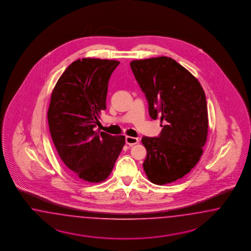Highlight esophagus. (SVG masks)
<instances>
[{"label":"esophagus","mask_w":251,"mask_h":251,"mask_svg":"<svg viewBox=\"0 0 251 251\" xmlns=\"http://www.w3.org/2000/svg\"><path fill=\"white\" fill-rule=\"evenodd\" d=\"M125 140H126V144L129 145H134L139 143L138 138H135V137L126 136Z\"/></svg>","instance_id":"esophagus-1"}]
</instances>
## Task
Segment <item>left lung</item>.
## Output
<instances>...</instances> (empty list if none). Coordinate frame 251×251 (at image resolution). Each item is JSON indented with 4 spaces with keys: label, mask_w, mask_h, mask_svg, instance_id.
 <instances>
[{
    "label": "left lung",
    "mask_w": 251,
    "mask_h": 251,
    "mask_svg": "<svg viewBox=\"0 0 251 251\" xmlns=\"http://www.w3.org/2000/svg\"><path fill=\"white\" fill-rule=\"evenodd\" d=\"M149 104L152 120L159 118V137H143L148 179L165 185L182 178L202 155L208 134L205 93L195 76L172 58L161 56L129 63Z\"/></svg>",
    "instance_id": "8db88e82"
}]
</instances>
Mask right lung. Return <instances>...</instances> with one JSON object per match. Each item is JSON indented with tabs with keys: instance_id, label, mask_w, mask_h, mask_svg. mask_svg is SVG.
I'll return each mask as SVG.
<instances>
[{
	"instance_id": "1",
	"label": "right lung",
	"mask_w": 251,
	"mask_h": 251,
	"mask_svg": "<svg viewBox=\"0 0 251 251\" xmlns=\"http://www.w3.org/2000/svg\"><path fill=\"white\" fill-rule=\"evenodd\" d=\"M115 60L74 61L51 92L48 122L55 148L73 174L89 183L105 181L125 145V137L94 130L106 108L107 84Z\"/></svg>"
}]
</instances>
